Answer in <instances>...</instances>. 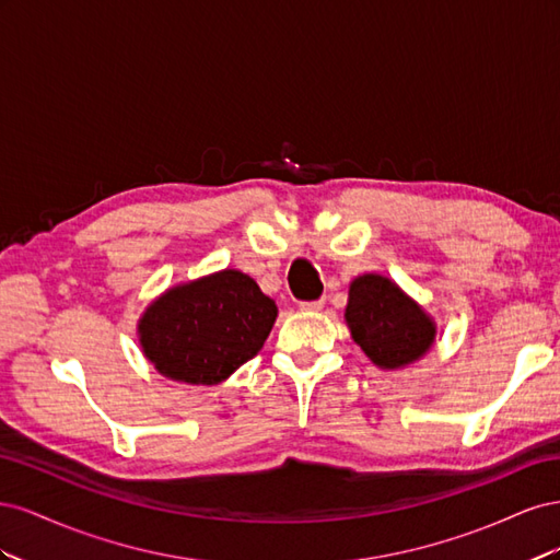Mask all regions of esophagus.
I'll use <instances>...</instances> for the list:
<instances>
[{
	"instance_id": "obj_1",
	"label": "esophagus",
	"mask_w": 560,
	"mask_h": 560,
	"mask_svg": "<svg viewBox=\"0 0 560 560\" xmlns=\"http://www.w3.org/2000/svg\"><path fill=\"white\" fill-rule=\"evenodd\" d=\"M325 306V299H317V301H301V311H319Z\"/></svg>"
}]
</instances>
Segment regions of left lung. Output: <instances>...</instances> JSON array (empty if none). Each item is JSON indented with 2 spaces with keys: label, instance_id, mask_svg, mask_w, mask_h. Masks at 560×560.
<instances>
[{
  "label": "left lung",
  "instance_id": "8db88e82",
  "mask_svg": "<svg viewBox=\"0 0 560 560\" xmlns=\"http://www.w3.org/2000/svg\"><path fill=\"white\" fill-rule=\"evenodd\" d=\"M346 322L352 341L381 369L413 364L436 336L434 319L393 280L376 273L350 282Z\"/></svg>",
  "mask_w": 560,
  "mask_h": 560
}]
</instances>
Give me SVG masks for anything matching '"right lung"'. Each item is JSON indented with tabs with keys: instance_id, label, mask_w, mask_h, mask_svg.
<instances>
[{
	"instance_id": "1",
	"label": "right lung",
	"mask_w": 560,
	"mask_h": 560,
	"mask_svg": "<svg viewBox=\"0 0 560 560\" xmlns=\"http://www.w3.org/2000/svg\"><path fill=\"white\" fill-rule=\"evenodd\" d=\"M278 306L235 268L184 282L151 301L138 336L159 374L179 383L217 385L257 354Z\"/></svg>"
}]
</instances>
